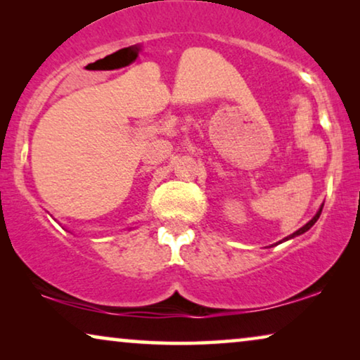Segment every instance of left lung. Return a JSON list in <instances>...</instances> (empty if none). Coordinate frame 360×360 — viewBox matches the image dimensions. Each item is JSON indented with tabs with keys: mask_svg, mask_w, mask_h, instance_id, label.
<instances>
[{
	"mask_svg": "<svg viewBox=\"0 0 360 360\" xmlns=\"http://www.w3.org/2000/svg\"><path fill=\"white\" fill-rule=\"evenodd\" d=\"M321 211H323V208H321V210H319L316 214H314V218H313L311 221H309V223H307V224H304V226H303V228H300L298 231H295V233H293V234H290L287 239H292V238H295V236H300V234L307 233V231H308L309 228H311V226H313L314 223H316V221H318V218H319V214H321Z\"/></svg>",
	"mask_w": 360,
	"mask_h": 360,
	"instance_id": "left-lung-1",
	"label": "left lung"
}]
</instances>
